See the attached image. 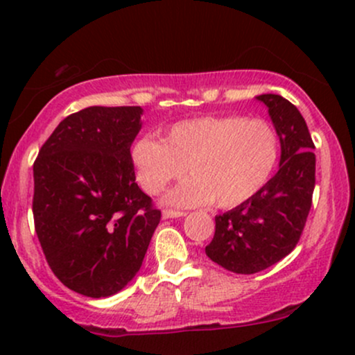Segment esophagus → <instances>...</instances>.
Listing matches in <instances>:
<instances>
[{"label": "esophagus", "instance_id": "34e87169", "mask_svg": "<svg viewBox=\"0 0 355 355\" xmlns=\"http://www.w3.org/2000/svg\"><path fill=\"white\" fill-rule=\"evenodd\" d=\"M185 211L180 210H172V209H165L162 211V217L164 218H178V217H185Z\"/></svg>", "mask_w": 355, "mask_h": 355}]
</instances>
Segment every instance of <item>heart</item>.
Listing matches in <instances>:
<instances>
[{"label":"heart","mask_w":355,"mask_h":355,"mask_svg":"<svg viewBox=\"0 0 355 355\" xmlns=\"http://www.w3.org/2000/svg\"><path fill=\"white\" fill-rule=\"evenodd\" d=\"M279 158L280 138L274 126L242 115L178 121L164 140L145 135L132 148L138 182L152 195L180 178L187 166L191 177L166 195V202L180 207L242 205L266 187Z\"/></svg>","instance_id":"obj_1"}]
</instances>
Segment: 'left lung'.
Here are the masks:
<instances>
[{"mask_svg": "<svg viewBox=\"0 0 355 355\" xmlns=\"http://www.w3.org/2000/svg\"><path fill=\"white\" fill-rule=\"evenodd\" d=\"M268 108L280 138V168L259 193L215 217L205 254L234 274L266 270L294 250L312 207L315 155L312 137L295 105L280 95L257 96Z\"/></svg>", "mask_w": 355, "mask_h": 355, "instance_id": "8db88e82", "label": "left lung"}]
</instances>
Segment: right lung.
Listing matches in <instances>:
<instances>
[{"label":"right lung","mask_w":355,"mask_h":355,"mask_svg":"<svg viewBox=\"0 0 355 355\" xmlns=\"http://www.w3.org/2000/svg\"><path fill=\"white\" fill-rule=\"evenodd\" d=\"M140 107L67 116L33 165L35 230L60 282L81 295L120 292L140 270L162 211L135 183L130 146Z\"/></svg>","instance_id":"right-lung-1"}]
</instances>
